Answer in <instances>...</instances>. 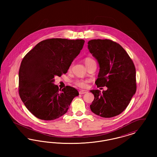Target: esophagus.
<instances>
[{
  "mask_svg": "<svg viewBox=\"0 0 157 157\" xmlns=\"http://www.w3.org/2000/svg\"><path fill=\"white\" fill-rule=\"evenodd\" d=\"M87 92H88V91H87V90H80V91L79 92V94H81V95L84 94H86V93H87Z\"/></svg>",
  "mask_w": 157,
  "mask_h": 157,
  "instance_id": "1",
  "label": "esophagus"
}]
</instances>
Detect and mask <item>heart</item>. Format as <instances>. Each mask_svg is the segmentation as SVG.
Instances as JSON below:
<instances>
[{"label":"heart","instance_id":"heart-1","mask_svg":"<svg viewBox=\"0 0 157 157\" xmlns=\"http://www.w3.org/2000/svg\"><path fill=\"white\" fill-rule=\"evenodd\" d=\"M94 61H95L92 58L88 57L84 59V62L85 64L86 65V67H87L89 65H90L92 62H93ZM90 82L89 80H86V79H78L76 81H75V84L79 88H86L88 85V83Z\"/></svg>","mask_w":157,"mask_h":157}]
</instances>
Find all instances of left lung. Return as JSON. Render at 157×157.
I'll return each instance as SVG.
<instances>
[{"mask_svg":"<svg viewBox=\"0 0 157 157\" xmlns=\"http://www.w3.org/2000/svg\"><path fill=\"white\" fill-rule=\"evenodd\" d=\"M88 44L100 67L95 83L98 88H108L102 93L90 90L95 98L90 108L103 118L117 116L126 109L136 90L134 62L120 44L110 39H92Z\"/></svg>","mask_w":157,"mask_h":157,"instance_id":"obj_1","label":"left lung"}]
</instances>
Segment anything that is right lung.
<instances>
[{
  "label": "right lung",
  "instance_id": "1",
  "mask_svg": "<svg viewBox=\"0 0 157 157\" xmlns=\"http://www.w3.org/2000/svg\"><path fill=\"white\" fill-rule=\"evenodd\" d=\"M84 40L48 39L38 43L23 58L19 71V94L26 108L40 120H56L67 112L78 91L53 83L65 74L79 54Z\"/></svg>",
  "mask_w": 157,
  "mask_h": 157
}]
</instances>
